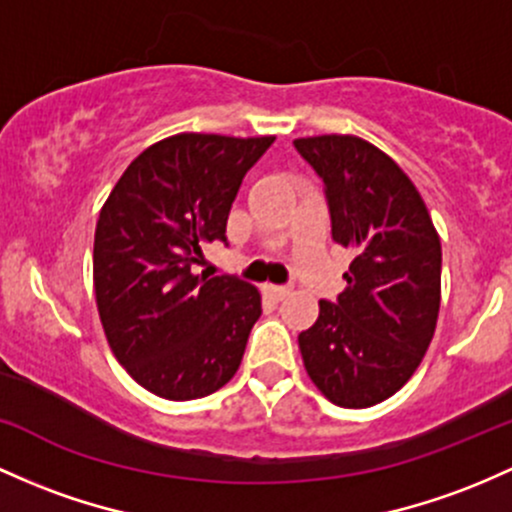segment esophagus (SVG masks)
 <instances>
[{
	"label": "esophagus",
	"instance_id": "obj_1",
	"mask_svg": "<svg viewBox=\"0 0 512 512\" xmlns=\"http://www.w3.org/2000/svg\"><path fill=\"white\" fill-rule=\"evenodd\" d=\"M265 291H267V296L272 301H282V299H286V296H289V286H277V284H267L265 286Z\"/></svg>",
	"mask_w": 512,
	"mask_h": 512
}]
</instances>
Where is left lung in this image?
<instances>
[{"instance_id": "8db88e82", "label": "left lung", "mask_w": 512, "mask_h": 512, "mask_svg": "<svg viewBox=\"0 0 512 512\" xmlns=\"http://www.w3.org/2000/svg\"><path fill=\"white\" fill-rule=\"evenodd\" d=\"M325 184L333 240L355 252L338 301L299 335L303 367L342 408H369L411 379L435 335L442 247L423 196L357 136L296 138Z\"/></svg>"}]
</instances>
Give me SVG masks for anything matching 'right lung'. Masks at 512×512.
<instances>
[{"instance_id": "obj_1", "label": "right lung", "mask_w": 512, "mask_h": 512, "mask_svg": "<svg viewBox=\"0 0 512 512\" xmlns=\"http://www.w3.org/2000/svg\"><path fill=\"white\" fill-rule=\"evenodd\" d=\"M274 136L177 133L143 150L111 189L94 233V294L111 352L167 401L209 396L233 379L262 313L260 291L192 267L226 243L243 177Z\"/></svg>"}]
</instances>
